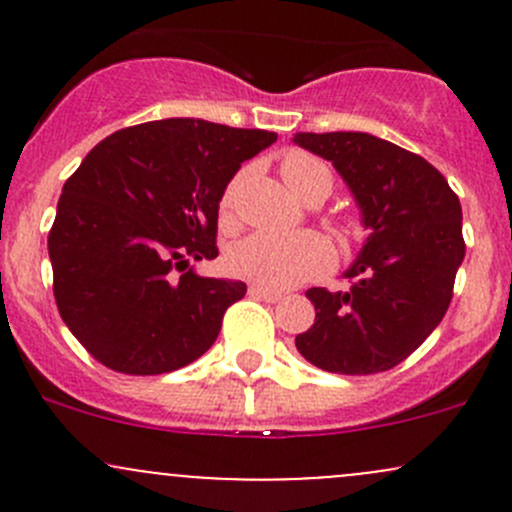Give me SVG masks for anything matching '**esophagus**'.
Wrapping results in <instances>:
<instances>
[{
	"label": "esophagus",
	"mask_w": 512,
	"mask_h": 512,
	"mask_svg": "<svg viewBox=\"0 0 512 512\" xmlns=\"http://www.w3.org/2000/svg\"><path fill=\"white\" fill-rule=\"evenodd\" d=\"M250 297L262 299V302H280L282 294H280V292H272V289H265V287L252 285V287H250Z\"/></svg>",
	"instance_id": "34e87169"
}]
</instances>
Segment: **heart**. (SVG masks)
<instances>
[{
  "mask_svg": "<svg viewBox=\"0 0 512 512\" xmlns=\"http://www.w3.org/2000/svg\"><path fill=\"white\" fill-rule=\"evenodd\" d=\"M282 178L302 200L312 195L332 193V170L327 163L309 153L294 151L282 160ZM245 183V170L232 175L220 198V215L225 223L235 220L237 198ZM334 265V250L317 232H302V235H270V232H255L245 240L235 242L227 252V267L232 275L242 280L255 282L265 289H287L304 280L324 275Z\"/></svg>",
  "mask_w": 512,
  "mask_h": 512,
  "instance_id": "b5f03b06",
  "label": "heart"
}]
</instances>
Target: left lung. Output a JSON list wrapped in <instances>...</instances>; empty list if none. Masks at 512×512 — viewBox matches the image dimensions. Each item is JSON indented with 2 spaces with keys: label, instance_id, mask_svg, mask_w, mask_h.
Listing matches in <instances>:
<instances>
[{
  "label": "left lung",
  "instance_id": "1",
  "mask_svg": "<svg viewBox=\"0 0 512 512\" xmlns=\"http://www.w3.org/2000/svg\"><path fill=\"white\" fill-rule=\"evenodd\" d=\"M294 143L332 160L369 227L349 287L307 289L317 317L294 344L332 374L394 369L451 304L466 255L458 195L428 160L369 133H297Z\"/></svg>",
  "mask_w": 512,
  "mask_h": 512
}]
</instances>
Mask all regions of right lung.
I'll use <instances>...</instances> for the list:
<instances>
[{
	"mask_svg": "<svg viewBox=\"0 0 512 512\" xmlns=\"http://www.w3.org/2000/svg\"><path fill=\"white\" fill-rule=\"evenodd\" d=\"M277 141L260 128L165 118L121 128L81 160L49 230L54 299L84 349L121 374L188 366L247 285L195 275L218 257V208L240 163Z\"/></svg>",
	"mask_w": 512,
	"mask_h": 512,
	"instance_id": "1",
	"label": "right lung"
}]
</instances>
